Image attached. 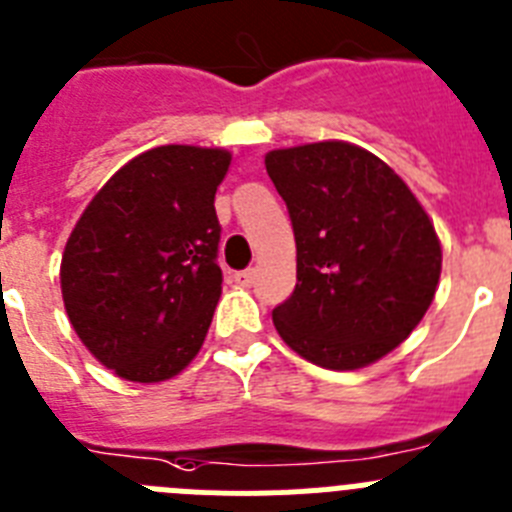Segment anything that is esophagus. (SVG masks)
Instances as JSON below:
<instances>
[{"instance_id": "1", "label": "esophagus", "mask_w": 512, "mask_h": 512, "mask_svg": "<svg viewBox=\"0 0 512 512\" xmlns=\"http://www.w3.org/2000/svg\"><path fill=\"white\" fill-rule=\"evenodd\" d=\"M234 281H237L239 286H252V283H255V270H239V273H234Z\"/></svg>"}]
</instances>
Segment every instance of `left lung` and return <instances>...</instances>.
<instances>
[{
    "label": "left lung",
    "mask_w": 512,
    "mask_h": 512,
    "mask_svg": "<svg viewBox=\"0 0 512 512\" xmlns=\"http://www.w3.org/2000/svg\"><path fill=\"white\" fill-rule=\"evenodd\" d=\"M296 237V288L273 309L293 353L330 371L371 366L410 337L441 278V239L407 182L348 141L265 154Z\"/></svg>",
    "instance_id": "left-lung-1"
}]
</instances>
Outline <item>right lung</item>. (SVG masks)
<instances>
[{"label":"right lung","mask_w":512,"mask_h":512,"mask_svg":"<svg viewBox=\"0 0 512 512\" xmlns=\"http://www.w3.org/2000/svg\"><path fill=\"white\" fill-rule=\"evenodd\" d=\"M231 151L167 144L126 162L84 208L61 257V296L84 348L126 381L193 361L221 296L216 188Z\"/></svg>","instance_id":"1"}]
</instances>
